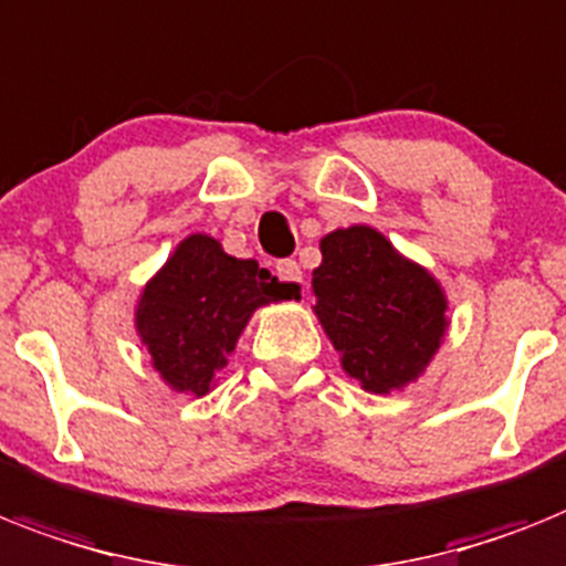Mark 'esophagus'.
<instances>
[{
    "mask_svg": "<svg viewBox=\"0 0 566 566\" xmlns=\"http://www.w3.org/2000/svg\"><path fill=\"white\" fill-rule=\"evenodd\" d=\"M274 272H277V277L283 280V283H289V289H294V292H301L303 289V272L294 260H280V263L274 265Z\"/></svg>",
    "mask_w": 566,
    "mask_h": 566,
    "instance_id": "34e87169",
    "label": "esophagus"
}]
</instances>
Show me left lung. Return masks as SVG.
Returning <instances> with one entry per match:
<instances>
[{
  "label": "left lung",
  "instance_id": "left-lung-1",
  "mask_svg": "<svg viewBox=\"0 0 566 566\" xmlns=\"http://www.w3.org/2000/svg\"><path fill=\"white\" fill-rule=\"evenodd\" d=\"M312 294V312L340 356V370L373 396L419 381L451 326L440 280L373 226L321 237Z\"/></svg>",
  "mask_w": 566,
  "mask_h": 566
}]
</instances>
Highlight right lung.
Listing matches in <instances>:
<instances>
[{"instance_id": "1", "label": "right lung", "mask_w": 566, "mask_h": 566, "mask_svg": "<svg viewBox=\"0 0 566 566\" xmlns=\"http://www.w3.org/2000/svg\"><path fill=\"white\" fill-rule=\"evenodd\" d=\"M297 297L256 260L231 256L196 231L172 249L135 301V333L172 394L208 396L251 315Z\"/></svg>"}]
</instances>
